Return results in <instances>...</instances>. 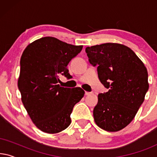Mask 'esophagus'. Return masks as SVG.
<instances>
[{
    "label": "esophagus",
    "mask_w": 157,
    "mask_h": 157,
    "mask_svg": "<svg viewBox=\"0 0 157 157\" xmlns=\"http://www.w3.org/2000/svg\"><path fill=\"white\" fill-rule=\"evenodd\" d=\"M91 94H92V93H91V92H88V91H86L85 92V95H91Z\"/></svg>",
    "instance_id": "esophagus-1"
}]
</instances>
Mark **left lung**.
I'll return each mask as SVG.
<instances>
[{
  "instance_id": "1",
  "label": "left lung",
  "mask_w": 157,
  "mask_h": 157,
  "mask_svg": "<svg viewBox=\"0 0 157 157\" xmlns=\"http://www.w3.org/2000/svg\"><path fill=\"white\" fill-rule=\"evenodd\" d=\"M89 62L98 66V78L109 91L98 95L94 119L107 132L123 129L134 119L149 89L144 64L130 48L106 43L86 48Z\"/></svg>"
}]
</instances>
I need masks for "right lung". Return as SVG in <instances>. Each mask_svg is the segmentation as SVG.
Wrapping results in <instances>:
<instances>
[{"label":"right lung","mask_w":157,"mask_h":157,"mask_svg":"<svg viewBox=\"0 0 157 157\" xmlns=\"http://www.w3.org/2000/svg\"><path fill=\"white\" fill-rule=\"evenodd\" d=\"M82 48L48 36L31 43L23 51L18 89L28 114L42 132L56 134L66 129L74 105L84 96L81 88L58 84L61 75L71 76L68 63Z\"/></svg>","instance_id":"add662e5"}]
</instances>
